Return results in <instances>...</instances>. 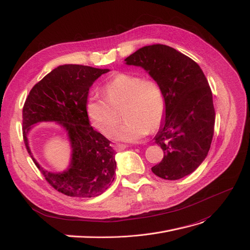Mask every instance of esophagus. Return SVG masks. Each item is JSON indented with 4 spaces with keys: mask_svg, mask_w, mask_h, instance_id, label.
<instances>
[{
    "mask_svg": "<svg viewBox=\"0 0 250 250\" xmlns=\"http://www.w3.org/2000/svg\"><path fill=\"white\" fill-rule=\"evenodd\" d=\"M125 147H126L125 144H123V143H115V144H113V148H114L116 151L123 150V149H125Z\"/></svg>",
    "mask_w": 250,
    "mask_h": 250,
    "instance_id": "34e87169",
    "label": "esophagus"
}]
</instances>
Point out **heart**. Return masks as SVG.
<instances>
[{
  "label": "heart",
  "instance_id": "obj_1",
  "mask_svg": "<svg viewBox=\"0 0 250 250\" xmlns=\"http://www.w3.org/2000/svg\"><path fill=\"white\" fill-rule=\"evenodd\" d=\"M103 92L106 100L94 96L86 108L93 125L104 135L117 126L122 111L125 123L114 134L118 140L138 141L163 122L165 95L155 80L119 72L104 84Z\"/></svg>",
  "mask_w": 250,
  "mask_h": 250
}]
</instances>
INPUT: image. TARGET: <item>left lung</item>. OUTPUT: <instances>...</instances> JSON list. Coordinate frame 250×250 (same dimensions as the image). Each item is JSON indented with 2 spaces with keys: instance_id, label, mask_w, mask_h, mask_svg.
Returning a JSON list of instances; mask_svg holds the SVG:
<instances>
[{
  "instance_id": "obj_1",
  "label": "left lung",
  "mask_w": 250,
  "mask_h": 250,
  "mask_svg": "<svg viewBox=\"0 0 250 250\" xmlns=\"http://www.w3.org/2000/svg\"><path fill=\"white\" fill-rule=\"evenodd\" d=\"M125 61L147 70L165 95V120L155 137L164 158L151 171L169 181L192 173L206 159L214 136L213 95L204 71L188 56L160 43L141 47Z\"/></svg>"
}]
</instances>
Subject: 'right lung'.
<instances>
[{
	"label": "right lung",
	"mask_w": 250,
	"mask_h": 250,
	"mask_svg": "<svg viewBox=\"0 0 250 250\" xmlns=\"http://www.w3.org/2000/svg\"><path fill=\"white\" fill-rule=\"evenodd\" d=\"M108 71L77 64L58 66L33 86L23 104L22 137L30 155L27 136L31 125L58 122L68 133L72 147L68 170L45 171L32 158L45 181L64 195L95 197L114 181L115 151L111 141L89 125L86 110L90 86Z\"/></svg>",
	"instance_id": "obj_1"
}]
</instances>
